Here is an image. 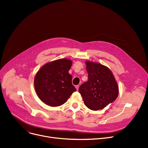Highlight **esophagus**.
Here are the masks:
<instances>
[{
    "label": "esophagus",
    "instance_id": "34e87169",
    "mask_svg": "<svg viewBox=\"0 0 148 148\" xmlns=\"http://www.w3.org/2000/svg\"><path fill=\"white\" fill-rule=\"evenodd\" d=\"M75 88H76V89L78 90V88H79V86H78V85L75 86Z\"/></svg>",
    "mask_w": 148,
    "mask_h": 148
}]
</instances>
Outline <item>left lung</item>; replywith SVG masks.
I'll use <instances>...</instances> for the list:
<instances>
[{"label": "left lung", "instance_id": "obj_1", "mask_svg": "<svg viewBox=\"0 0 148 148\" xmlns=\"http://www.w3.org/2000/svg\"><path fill=\"white\" fill-rule=\"evenodd\" d=\"M88 81L82 84L78 92L86 106L93 111L102 110L119 95V87L109 68L98 63L86 61Z\"/></svg>", "mask_w": 148, "mask_h": 148}]
</instances>
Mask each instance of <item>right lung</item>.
Wrapping results in <instances>:
<instances>
[{
	"instance_id": "1",
	"label": "right lung",
	"mask_w": 148,
	"mask_h": 148,
	"mask_svg": "<svg viewBox=\"0 0 148 148\" xmlns=\"http://www.w3.org/2000/svg\"><path fill=\"white\" fill-rule=\"evenodd\" d=\"M72 61L61 59L44 65L37 73L34 87L40 100L51 106H58L66 102L76 88L72 84L68 71Z\"/></svg>"
}]
</instances>
